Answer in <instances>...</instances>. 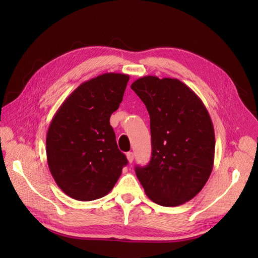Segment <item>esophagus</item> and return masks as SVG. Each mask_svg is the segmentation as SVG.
<instances>
[{
    "label": "esophagus",
    "mask_w": 258,
    "mask_h": 258,
    "mask_svg": "<svg viewBox=\"0 0 258 258\" xmlns=\"http://www.w3.org/2000/svg\"><path fill=\"white\" fill-rule=\"evenodd\" d=\"M126 157H127L128 163H132V162L134 161V153H133V152L126 153Z\"/></svg>",
    "instance_id": "esophagus-1"
}]
</instances>
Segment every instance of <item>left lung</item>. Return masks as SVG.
I'll list each match as a JSON object with an SVG mask.
<instances>
[{
  "label": "left lung",
  "instance_id": "obj_1",
  "mask_svg": "<svg viewBox=\"0 0 258 258\" xmlns=\"http://www.w3.org/2000/svg\"><path fill=\"white\" fill-rule=\"evenodd\" d=\"M149 111L152 158L135 173L147 197L178 206L200 193L210 178L215 133L210 114L194 91L177 79L147 75L131 85Z\"/></svg>",
  "mask_w": 258,
  "mask_h": 258
}]
</instances>
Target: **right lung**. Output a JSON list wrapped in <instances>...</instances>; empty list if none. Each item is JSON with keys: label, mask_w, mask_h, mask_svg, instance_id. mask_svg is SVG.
<instances>
[{"label": "right lung", "mask_w": 258, "mask_h": 258, "mask_svg": "<svg viewBox=\"0 0 258 258\" xmlns=\"http://www.w3.org/2000/svg\"><path fill=\"white\" fill-rule=\"evenodd\" d=\"M130 76L104 73L82 83L53 116L46 134L48 168L57 186L78 201L107 195L127 158L118 150L109 117Z\"/></svg>", "instance_id": "add662e5"}]
</instances>
